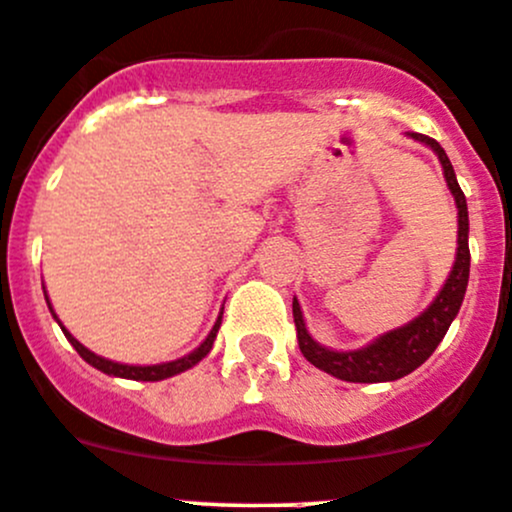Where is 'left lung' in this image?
<instances>
[{
	"mask_svg": "<svg viewBox=\"0 0 512 512\" xmlns=\"http://www.w3.org/2000/svg\"><path fill=\"white\" fill-rule=\"evenodd\" d=\"M410 137L433 147L435 155L440 157V165H443L445 170V180H448L450 192L455 195V205H458V257H455L453 272H450L445 287L440 290V295L435 297V302L423 312V315L415 317V320L408 322L405 327H398V330L388 332V335L377 337L372 345L362 347V350L335 352L317 345V342L307 335L300 305H297V300H292V317H295L297 340H300L302 355H305L307 362H312L315 367H320V370L330 372V375L347 382H390L398 380V377L410 375L415 367L423 365V362L433 355L435 347L440 345V340H443L445 332H448L450 322L458 315L460 305H463L465 287H468V202H465L463 190H460L458 185V177H455L453 165H450L448 155H445V150L440 147V142L433 140V137L418 135V132H413Z\"/></svg>",
	"mask_w": 512,
	"mask_h": 512,
	"instance_id": "8db88e82",
	"label": "left lung"
}]
</instances>
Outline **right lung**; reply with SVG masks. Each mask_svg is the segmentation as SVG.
Returning <instances> with one entry per match:
<instances>
[{
  "mask_svg": "<svg viewBox=\"0 0 512 512\" xmlns=\"http://www.w3.org/2000/svg\"><path fill=\"white\" fill-rule=\"evenodd\" d=\"M44 297H47V295H44ZM49 310H52V305H49ZM52 315H54V312H52ZM54 320H57V315H54ZM220 320H222V315L217 317L215 327H212V330H210V335H207V340L202 342V345L197 347L195 352H190V355L180 357V360H175V362H165V365H147V367H140V365H119V362L104 360V357H99V355H94V352H89L87 347L82 345V342L74 340V337L69 335V332L64 330V327H62V332H64V335H67V340L72 342L74 350L79 352V357H82V360H87L92 367H97V370L107 372V375H114V377H127V380L157 382V380H165V377L177 375V372L190 370L192 365H197V362H200L202 357H205L207 352L212 350V342H215L217 330H220ZM57 322H59V320H57ZM59 325H62V322H59Z\"/></svg>",
  "mask_w": 512,
  "mask_h": 512,
  "instance_id": "add662e5",
  "label": "right lung"
}]
</instances>
